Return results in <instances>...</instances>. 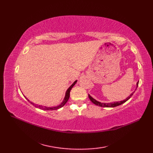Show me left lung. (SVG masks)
Wrapping results in <instances>:
<instances>
[{
    "mask_svg": "<svg viewBox=\"0 0 153 153\" xmlns=\"http://www.w3.org/2000/svg\"><path fill=\"white\" fill-rule=\"evenodd\" d=\"M138 82L137 83V88L138 87ZM134 93V92H133V93L129 96L128 98H127L126 100H124L123 101H118V102H114V103H101V102H99V101H96V100H94V98H92V97L89 94V98L90 99V100L92 101V103H93L94 104L96 105H98L100 106H102V107H115V106H119V105H122L123 103L126 102V101H128L129 98H131V97L132 96L133 94Z\"/></svg>",
    "mask_w": 153,
    "mask_h": 153,
    "instance_id": "left-lung-1",
    "label": "left lung"
}]
</instances>
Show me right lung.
<instances>
[{"label": "right lung", "mask_w": 153, "mask_h": 153, "mask_svg": "<svg viewBox=\"0 0 153 153\" xmlns=\"http://www.w3.org/2000/svg\"><path fill=\"white\" fill-rule=\"evenodd\" d=\"M76 82H77V80L74 82L73 84L68 88V90L66 91V92L65 98H64V99L62 102L61 103V104L59 105V106H54V107H47V106H36V105H34V104L33 103H32V102H30V103H32V105H34L35 106H37V107H38V108H40V109L45 110H57V109H59V108H61V107H62V106H63L64 105H65V104L66 103L68 100H69V94H70V91H71V89H72V87H73L74 85H75V84L76 83ZM26 99H27V100H28V99H27V98H26ZM28 101H29V100H28Z\"/></svg>", "instance_id": "1"}]
</instances>
